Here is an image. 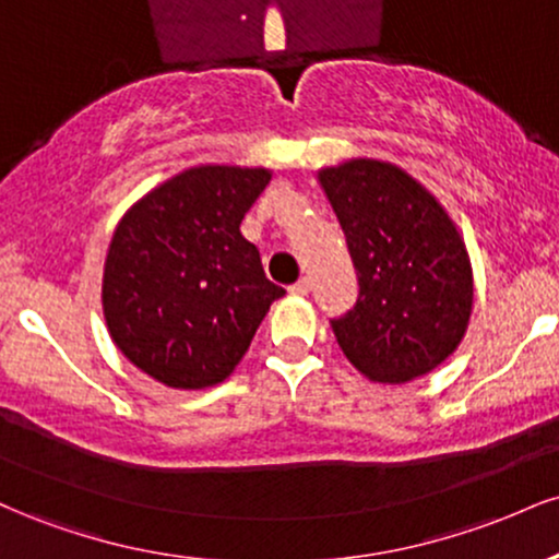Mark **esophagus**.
Wrapping results in <instances>:
<instances>
[{
  "instance_id": "34e87169",
  "label": "esophagus",
  "mask_w": 559,
  "mask_h": 559,
  "mask_svg": "<svg viewBox=\"0 0 559 559\" xmlns=\"http://www.w3.org/2000/svg\"><path fill=\"white\" fill-rule=\"evenodd\" d=\"M288 294H292V297H305V294H310V278H299L297 284L288 286Z\"/></svg>"
}]
</instances>
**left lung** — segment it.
<instances>
[{"label":"left lung","instance_id":"8db88e82","mask_svg":"<svg viewBox=\"0 0 559 559\" xmlns=\"http://www.w3.org/2000/svg\"><path fill=\"white\" fill-rule=\"evenodd\" d=\"M355 262L360 297L331 320L346 360L376 383L431 373L473 312L471 254L441 202L409 173L357 157L318 170Z\"/></svg>","mask_w":559,"mask_h":559}]
</instances>
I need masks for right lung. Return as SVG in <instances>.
Returning a JSON list of instances; mask_svg holds the SVG:
<instances>
[{"label": "right lung", "mask_w": 559, "mask_h": 559, "mask_svg": "<svg viewBox=\"0 0 559 559\" xmlns=\"http://www.w3.org/2000/svg\"><path fill=\"white\" fill-rule=\"evenodd\" d=\"M267 168L199 165L128 207L102 275V310L115 346L170 389L226 381L284 288L262 271L241 221Z\"/></svg>", "instance_id": "1"}]
</instances>
